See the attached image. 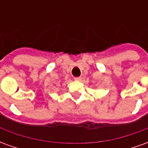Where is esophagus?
Returning <instances> with one entry per match:
<instances>
[{
  "label": "esophagus",
  "instance_id": "esophagus-1",
  "mask_svg": "<svg viewBox=\"0 0 148 148\" xmlns=\"http://www.w3.org/2000/svg\"><path fill=\"white\" fill-rule=\"evenodd\" d=\"M74 80H75V81H78V82H80V81L82 80V77H74Z\"/></svg>",
  "mask_w": 148,
  "mask_h": 148
}]
</instances>
